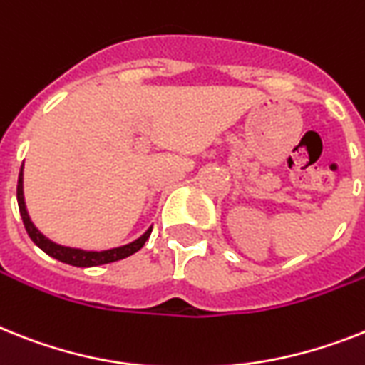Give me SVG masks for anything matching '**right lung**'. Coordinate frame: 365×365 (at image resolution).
I'll return each mask as SVG.
<instances>
[{
    "instance_id": "add662e5",
    "label": "right lung",
    "mask_w": 365,
    "mask_h": 365,
    "mask_svg": "<svg viewBox=\"0 0 365 365\" xmlns=\"http://www.w3.org/2000/svg\"><path fill=\"white\" fill-rule=\"evenodd\" d=\"M16 200H18V209H20V216H22L24 227H26L27 235L33 242L37 244L38 248L48 254L50 257L57 259L65 264H72V267H81V269H87V267H98V264L113 263V261H119V259H125L128 255L135 254L138 250H141V246L145 244V240L149 239L153 227L145 231V233L138 237L135 240L128 244H123V246H117V248H108V250H81V248H72V246H63V244H57L53 240H50L44 233L38 231V227L31 222L29 218V212H27L26 207V197H24V164L22 170H20V175H18V186H16Z\"/></svg>"
}]
</instances>
